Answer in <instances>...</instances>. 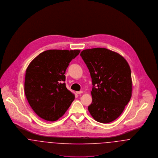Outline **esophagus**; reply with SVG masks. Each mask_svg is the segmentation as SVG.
Returning a JSON list of instances; mask_svg holds the SVG:
<instances>
[{
	"mask_svg": "<svg viewBox=\"0 0 158 158\" xmlns=\"http://www.w3.org/2000/svg\"><path fill=\"white\" fill-rule=\"evenodd\" d=\"M83 93V91H76V93L77 94H81V93Z\"/></svg>",
	"mask_w": 158,
	"mask_h": 158,
	"instance_id": "obj_1",
	"label": "esophagus"
}]
</instances>
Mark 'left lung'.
<instances>
[{
	"label": "left lung",
	"mask_w": 158,
	"mask_h": 158,
	"mask_svg": "<svg viewBox=\"0 0 158 158\" xmlns=\"http://www.w3.org/2000/svg\"><path fill=\"white\" fill-rule=\"evenodd\" d=\"M80 55L87 66L93 85L88 111L99 123L113 122L122 114L132 95L129 64L121 54L105 48L86 49Z\"/></svg>",
	"instance_id": "8db88e82"
}]
</instances>
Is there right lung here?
<instances>
[{"label": "right lung", "mask_w": 158, "mask_h": 158, "mask_svg": "<svg viewBox=\"0 0 158 158\" xmlns=\"http://www.w3.org/2000/svg\"><path fill=\"white\" fill-rule=\"evenodd\" d=\"M79 50H50L40 53L30 63L25 77L27 99L35 114L47 121L61 118L72 102L74 94L64 82L69 63Z\"/></svg>", "instance_id": "right-lung-1"}]
</instances>
